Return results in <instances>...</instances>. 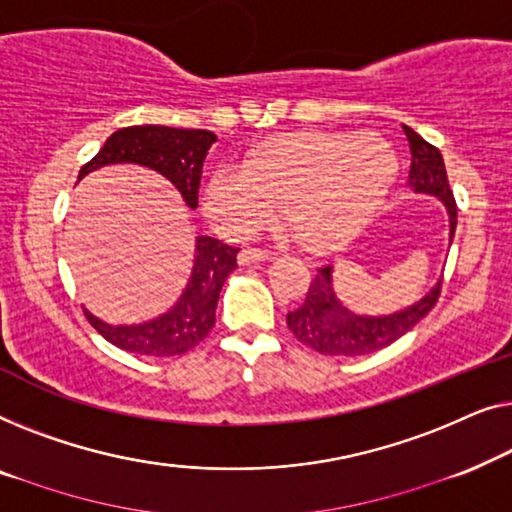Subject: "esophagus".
I'll return each mask as SVG.
<instances>
[{"label": "esophagus", "instance_id": "1", "mask_svg": "<svg viewBox=\"0 0 512 512\" xmlns=\"http://www.w3.org/2000/svg\"><path fill=\"white\" fill-rule=\"evenodd\" d=\"M271 259L269 250H259V248H243L239 253V264L248 266V264H257V262H266Z\"/></svg>", "mask_w": 512, "mask_h": 512}]
</instances>
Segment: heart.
<instances>
[{
    "label": "heart",
    "mask_w": 512,
    "mask_h": 512,
    "mask_svg": "<svg viewBox=\"0 0 512 512\" xmlns=\"http://www.w3.org/2000/svg\"><path fill=\"white\" fill-rule=\"evenodd\" d=\"M397 176V150L380 134L313 129L262 141L243 169H215L201 204L208 220L236 239L259 232L285 206L297 241L320 253L355 239L376 218Z\"/></svg>",
    "instance_id": "1"
}]
</instances>
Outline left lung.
Segmentation results:
<instances>
[{
  "instance_id": "obj_1",
  "label": "left lung",
  "mask_w": 512,
  "mask_h": 512,
  "mask_svg": "<svg viewBox=\"0 0 512 512\" xmlns=\"http://www.w3.org/2000/svg\"><path fill=\"white\" fill-rule=\"evenodd\" d=\"M403 132L408 136L410 155H413L408 171V185L417 194H431V197L441 199L450 218L452 243L457 227V204L455 197H452L448 174H445L441 150L431 146V143L424 141L420 134L406 125H403ZM331 269H334L331 264L318 269V276L313 278L311 287H308L304 304L297 311L287 313V327L308 348L318 350L320 355L334 357L369 355V352L392 345L436 306L443 283V280H438L420 301H415L408 308H401L397 313L357 315L350 308H345L341 299L336 297L334 285H331Z\"/></svg>"
}]
</instances>
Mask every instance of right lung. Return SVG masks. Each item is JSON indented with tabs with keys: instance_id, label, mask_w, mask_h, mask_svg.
<instances>
[{
	"instance_id": "obj_1",
	"label": "right lung",
	"mask_w": 512,
	"mask_h": 512,
	"mask_svg": "<svg viewBox=\"0 0 512 512\" xmlns=\"http://www.w3.org/2000/svg\"><path fill=\"white\" fill-rule=\"evenodd\" d=\"M218 136L208 129H178L136 125L113 132L102 150L85 164L78 181L109 164H139L167 178L190 208H197L201 167ZM239 248L213 236H197L194 266L181 299L160 318L141 325H109L85 311L90 325L115 348L146 357H174L204 341L215 325V308L222 285L236 269Z\"/></svg>"
}]
</instances>
